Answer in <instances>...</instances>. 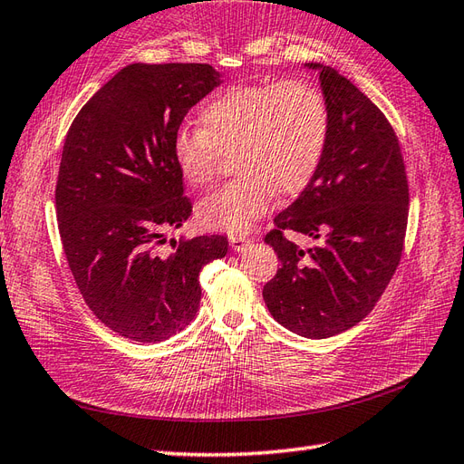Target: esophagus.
<instances>
[{
  "label": "esophagus",
  "instance_id": "esophagus-1",
  "mask_svg": "<svg viewBox=\"0 0 464 464\" xmlns=\"http://www.w3.org/2000/svg\"><path fill=\"white\" fill-rule=\"evenodd\" d=\"M229 243H231V246L235 248V251H243V248L248 243H251V237L241 235V233H235V235H229Z\"/></svg>",
  "mask_w": 464,
  "mask_h": 464
}]
</instances>
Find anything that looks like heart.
Instances as JSON below:
<instances>
[{
	"label": "heart",
	"instance_id": "1",
	"mask_svg": "<svg viewBox=\"0 0 464 464\" xmlns=\"http://www.w3.org/2000/svg\"><path fill=\"white\" fill-rule=\"evenodd\" d=\"M322 92L300 80L231 86L199 110V127L182 125L172 157L184 180L201 188L216 176L221 152L237 174L198 206L209 229L243 233L282 196L300 194L322 166L329 140Z\"/></svg>",
	"mask_w": 464,
	"mask_h": 464
}]
</instances>
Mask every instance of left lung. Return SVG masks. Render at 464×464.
<instances>
[{
	"label": "left lung",
	"instance_id": "1",
	"mask_svg": "<svg viewBox=\"0 0 464 464\" xmlns=\"http://www.w3.org/2000/svg\"><path fill=\"white\" fill-rule=\"evenodd\" d=\"M329 140L322 166L300 198L275 218L265 243L280 268L265 284L272 317L307 339L343 334L372 312L394 276L408 227L410 189L394 127L364 93L322 64ZM294 230L318 243L302 249Z\"/></svg>",
	"mask_w": 464,
	"mask_h": 464
}]
</instances>
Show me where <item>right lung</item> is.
I'll use <instances>...</instances> for the list:
<instances>
[{"instance_id": "obj_1", "label": "right lung", "mask_w": 464, "mask_h": 464, "mask_svg": "<svg viewBox=\"0 0 464 464\" xmlns=\"http://www.w3.org/2000/svg\"><path fill=\"white\" fill-rule=\"evenodd\" d=\"M209 64H129L78 111L56 180L58 231L86 305L115 334L159 343L192 322L199 272L227 237L170 241L192 213L172 139L219 86Z\"/></svg>"}]
</instances>
